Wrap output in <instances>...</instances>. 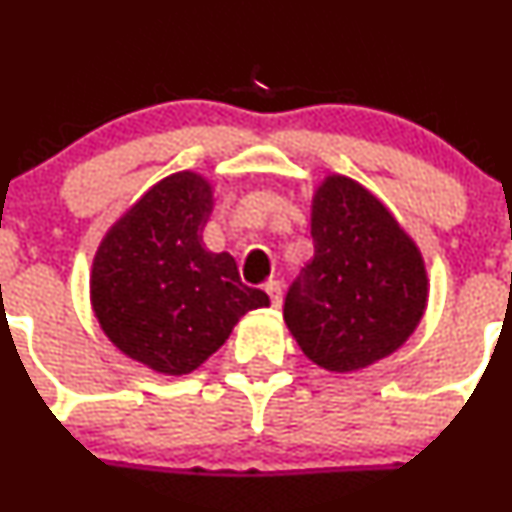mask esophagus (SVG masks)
I'll return each mask as SVG.
<instances>
[{
    "instance_id": "34e87169",
    "label": "esophagus",
    "mask_w": 512,
    "mask_h": 512,
    "mask_svg": "<svg viewBox=\"0 0 512 512\" xmlns=\"http://www.w3.org/2000/svg\"><path fill=\"white\" fill-rule=\"evenodd\" d=\"M265 289H267V294H270L272 307H275V309H277V307H282V282H280V280L267 282Z\"/></svg>"
}]
</instances>
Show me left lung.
<instances>
[{
    "label": "left lung",
    "instance_id": "1",
    "mask_svg": "<svg viewBox=\"0 0 512 512\" xmlns=\"http://www.w3.org/2000/svg\"><path fill=\"white\" fill-rule=\"evenodd\" d=\"M312 240V262L285 297V322L299 349L337 374L394 354L428 302L416 242L347 175H327L314 193Z\"/></svg>",
    "mask_w": 512,
    "mask_h": 512
}]
</instances>
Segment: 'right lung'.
Masks as SVG:
<instances>
[{
  "mask_svg": "<svg viewBox=\"0 0 512 512\" xmlns=\"http://www.w3.org/2000/svg\"><path fill=\"white\" fill-rule=\"evenodd\" d=\"M213 185L173 173L126 210L98 245L91 304L103 334L131 359L168 376L198 369L242 314L270 304L242 285L230 252H210L203 227Z\"/></svg>",
  "mask_w": 512,
  "mask_h": 512,
  "instance_id": "right-lung-1",
  "label": "right lung"
}]
</instances>
